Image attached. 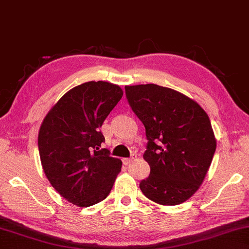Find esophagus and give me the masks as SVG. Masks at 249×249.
<instances>
[{"instance_id":"34e87169","label":"esophagus","mask_w":249,"mask_h":249,"mask_svg":"<svg viewBox=\"0 0 249 249\" xmlns=\"http://www.w3.org/2000/svg\"><path fill=\"white\" fill-rule=\"evenodd\" d=\"M137 158V156L136 155H132L130 156V158H125V159H123V163L125 164V165H128V164H130L132 163V162L136 159Z\"/></svg>"}]
</instances>
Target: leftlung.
Segmentation results:
<instances>
[{
	"label": "left lung",
	"instance_id": "left-lung-1",
	"mask_svg": "<svg viewBox=\"0 0 249 249\" xmlns=\"http://www.w3.org/2000/svg\"><path fill=\"white\" fill-rule=\"evenodd\" d=\"M125 93L146 128L150 175L139 184L142 194L165 206L186 201L202 184L216 148L209 116L191 98L155 84L126 86Z\"/></svg>",
	"mask_w": 249,
	"mask_h": 249
}]
</instances>
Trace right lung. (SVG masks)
Listing matches in <instances>:
<instances>
[{"mask_svg": "<svg viewBox=\"0 0 249 249\" xmlns=\"http://www.w3.org/2000/svg\"><path fill=\"white\" fill-rule=\"evenodd\" d=\"M123 96L117 85L88 81L66 92L44 117L38 148L44 173L66 200L89 207L109 195L122 161L101 149L100 127Z\"/></svg>", "mask_w": 249, "mask_h": 249, "instance_id": "add662e5", "label": "right lung"}]
</instances>
